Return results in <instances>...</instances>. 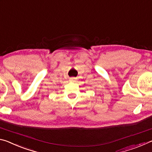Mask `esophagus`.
<instances>
[{
	"mask_svg": "<svg viewBox=\"0 0 152 152\" xmlns=\"http://www.w3.org/2000/svg\"><path fill=\"white\" fill-rule=\"evenodd\" d=\"M75 80H76V78H74V77H72V78H70V82H74V81H75Z\"/></svg>",
	"mask_w": 152,
	"mask_h": 152,
	"instance_id": "obj_1",
	"label": "esophagus"
}]
</instances>
